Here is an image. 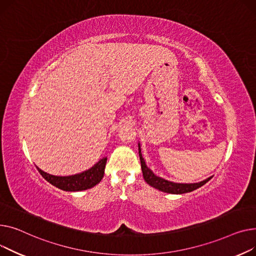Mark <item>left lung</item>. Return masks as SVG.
<instances>
[{"mask_svg": "<svg viewBox=\"0 0 256 256\" xmlns=\"http://www.w3.org/2000/svg\"><path fill=\"white\" fill-rule=\"evenodd\" d=\"M138 153H140V164H142V176L144 181L150 185L152 186L160 191L166 192V193H172V194H182V193H187V192H191L195 189H198L200 187H202V185H204L206 182H208L212 178V176L208 178L204 181H202L200 183H193V184H180V183H174V182H170L164 180L162 178H159L157 176H155L152 170L146 168V162L140 153V146L138 144Z\"/></svg>", "mask_w": 256, "mask_h": 256, "instance_id": "8db88e82", "label": "left lung"}]
</instances>
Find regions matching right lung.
I'll list each match as a JSON object with an SVG mask.
<instances>
[{
    "instance_id": "obj_1",
    "label": "right lung",
    "mask_w": 256,
    "mask_h": 256,
    "mask_svg": "<svg viewBox=\"0 0 256 256\" xmlns=\"http://www.w3.org/2000/svg\"><path fill=\"white\" fill-rule=\"evenodd\" d=\"M108 158H103L97 162L92 168H90L82 174L69 176H56L44 172L37 168L40 174L46 180L48 183L56 188L64 191H82L94 187L102 180L104 176V168Z\"/></svg>"
}]
</instances>
